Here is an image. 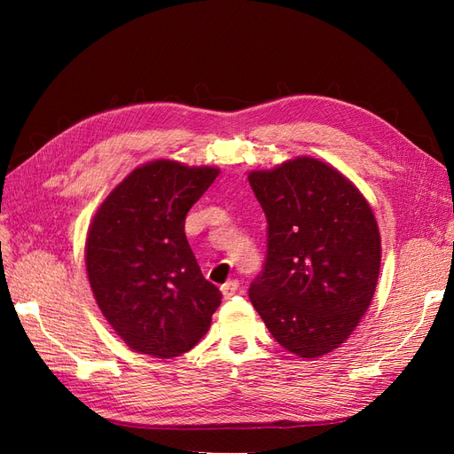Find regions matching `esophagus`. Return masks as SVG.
<instances>
[{
  "instance_id": "34e87169",
  "label": "esophagus",
  "mask_w": 454,
  "mask_h": 454,
  "mask_svg": "<svg viewBox=\"0 0 454 454\" xmlns=\"http://www.w3.org/2000/svg\"><path fill=\"white\" fill-rule=\"evenodd\" d=\"M239 287H240L239 280H229V282H225V284L222 286V294H223L225 299H229V297H232V295H235V294L239 292Z\"/></svg>"
}]
</instances>
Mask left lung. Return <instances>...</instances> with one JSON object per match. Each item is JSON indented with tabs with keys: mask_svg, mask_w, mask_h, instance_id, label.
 I'll return each instance as SVG.
<instances>
[{
	"mask_svg": "<svg viewBox=\"0 0 454 454\" xmlns=\"http://www.w3.org/2000/svg\"><path fill=\"white\" fill-rule=\"evenodd\" d=\"M248 180L269 223L250 301L280 347L318 358L350 337L373 299L377 219L358 187L318 159L297 157Z\"/></svg>",
	"mask_w": 454,
	"mask_h": 454,
	"instance_id": "left-lung-1",
	"label": "left lung"
}]
</instances>
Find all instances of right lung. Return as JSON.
I'll return each instance as SVG.
<instances>
[{
    "label": "right lung",
    "mask_w": 454,
    "mask_h": 454,
    "mask_svg": "<svg viewBox=\"0 0 454 454\" xmlns=\"http://www.w3.org/2000/svg\"><path fill=\"white\" fill-rule=\"evenodd\" d=\"M214 167L159 159L132 170L94 214L85 244L90 290L134 352L174 358L206 335L222 294L185 237V215Z\"/></svg>",
    "instance_id": "1"
}]
</instances>
